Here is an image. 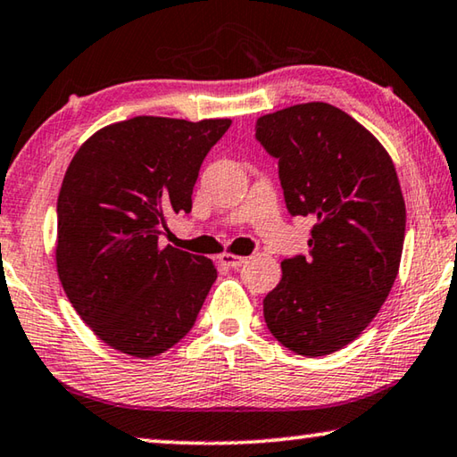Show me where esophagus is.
Masks as SVG:
<instances>
[{
    "mask_svg": "<svg viewBox=\"0 0 457 457\" xmlns=\"http://www.w3.org/2000/svg\"><path fill=\"white\" fill-rule=\"evenodd\" d=\"M245 260H248V258L236 256V254H231V252H223V254H220V262L229 266V268H240L245 262Z\"/></svg>",
    "mask_w": 457,
    "mask_h": 457,
    "instance_id": "1",
    "label": "esophagus"
}]
</instances>
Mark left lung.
Here are the masks:
<instances>
[{
	"label": "left lung",
	"instance_id": "1",
	"mask_svg": "<svg viewBox=\"0 0 457 457\" xmlns=\"http://www.w3.org/2000/svg\"><path fill=\"white\" fill-rule=\"evenodd\" d=\"M256 137L278 158L288 212L317 221L309 256L280 262L264 320L288 350L328 356L370 325L401 266L407 212L393 158L352 115L323 101L262 115Z\"/></svg>",
	"mask_w": 457,
	"mask_h": 457
}]
</instances>
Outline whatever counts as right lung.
Instances as JSON below:
<instances>
[{"label": "right lung", "instance_id": "right-lung-1", "mask_svg": "<svg viewBox=\"0 0 457 457\" xmlns=\"http://www.w3.org/2000/svg\"><path fill=\"white\" fill-rule=\"evenodd\" d=\"M231 120L115 121L81 144L56 203L54 260L79 317L101 342L154 358L193 328L213 262L158 245L166 217L191 212L203 158Z\"/></svg>", "mask_w": 457, "mask_h": 457}]
</instances>
